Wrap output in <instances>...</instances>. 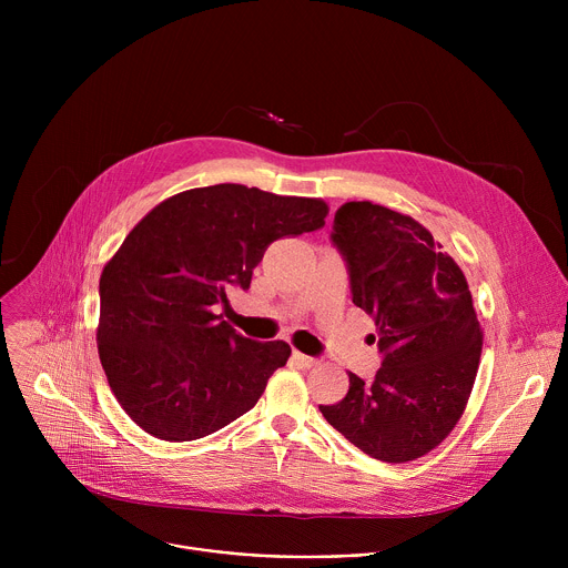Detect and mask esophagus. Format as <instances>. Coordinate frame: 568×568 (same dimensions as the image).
I'll return each mask as SVG.
<instances>
[{
  "label": "esophagus",
  "instance_id": "obj_1",
  "mask_svg": "<svg viewBox=\"0 0 568 568\" xmlns=\"http://www.w3.org/2000/svg\"><path fill=\"white\" fill-rule=\"evenodd\" d=\"M292 362H294L298 368H312V366L316 364V359H314V357L303 355V353H298V351H294V353H292Z\"/></svg>",
  "mask_w": 568,
  "mask_h": 568
}]
</instances>
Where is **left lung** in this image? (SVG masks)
I'll list each match as a JSON object with an SVG mask.
<instances>
[{
    "mask_svg": "<svg viewBox=\"0 0 568 568\" xmlns=\"http://www.w3.org/2000/svg\"><path fill=\"white\" fill-rule=\"evenodd\" d=\"M353 303L375 318L382 368L371 382L348 373L346 397L318 407L342 436L384 463L438 447L469 399L483 333L465 274L414 217L373 202L335 213Z\"/></svg>",
    "mask_w": 568,
    "mask_h": 568,
    "instance_id": "obj_1",
    "label": "left lung"
}]
</instances>
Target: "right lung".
Here are the masks:
<instances>
[{
  "instance_id": "add662e5",
  "label": "right lung",
  "mask_w": 568,
  "mask_h": 568,
  "mask_svg": "<svg viewBox=\"0 0 568 568\" xmlns=\"http://www.w3.org/2000/svg\"><path fill=\"white\" fill-rule=\"evenodd\" d=\"M328 204L242 184L191 189L156 204L103 267L99 357L123 412L150 436L204 438L263 395L285 342L235 333L215 305L250 290L278 237L326 224Z\"/></svg>"
}]
</instances>
